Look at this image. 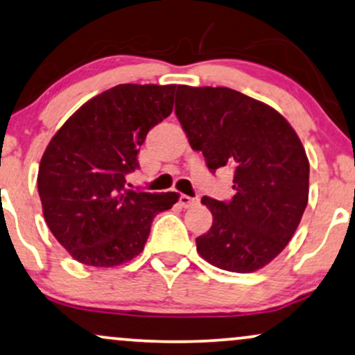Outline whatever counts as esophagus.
<instances>
[{
    "instance_id": "1",
    "label": "esophagus",
    "mask_w": 355,
    "mask_h": 355,
    "mask_svg": "<svg viewBox=\"0 0 355 355\" xmlns=\"http://www.w3.org/2000/svg\"><path fill=\"white\" fill-rule=\"evenodd\" d=\"M178 202H180L183 208H190L193 207V205H198V198H193V196H189V195H180Z\"/></svg>"
}]
</instances>
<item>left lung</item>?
<instances>
[{
	"label": "left lung",
	"mask_w": 355,
	"mask_h": 355,
	"mask_svg": "<svg viewBox=\"0 0 355 355\" xmlns=\"http://www.w3.org/2000/svg\"><path fill=\"white\" fill-rule=\"evenodd\" d=\"M175 114L211 172L234 168L232 202L202 198L213 225L196 251L220 270H261L291 240L309 198L300 137L277 110L228 87L178 85Z\"/></svg>",
	"instance_id": "1"
}]
</instances>
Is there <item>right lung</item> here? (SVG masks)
Returning a JSON list of instances; mask_svg holds the SVG:
<instances>
[{"label":"right lung","mask_w":355,"mask_h":355,"mask_svg":"<svg viewBox=\"0 0 355 355\" xmlns=\"http://www.w3.org/2000/svg\"><path fill=\"white\" fill-rule=\"evenodd\" d=\"M177 85L119 84L92 97L46 147L37 191L51 233L76 261L112 268L142 253L152 220L180 195L129 190L125 175L153 125L172 114Z\"/></svg>","instance_id":"right-lung-1"}]
</instances>
